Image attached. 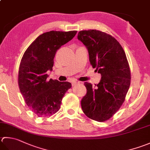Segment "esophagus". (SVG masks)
Here are the masks:
<instances>
[{
    "mask_svg": "<svg viewBox=\"0 0 150 150\" xmlns=\"http://www.w3.org/2000/svg\"><path fill=\"white\" fill-rule=\"evenodd\" d=\"M78 83H79V82H77V81H73V82H72V83H71V84H72V86H75V85H76V84H78Z\"/></svg>",
    "mask_w": 150,
    "mask_h": 150,
    "instance_id": "esophagus-1",
    "label": "esophagus"
}]
</instances>
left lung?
<instances>
[{"label": "left lung", "instance_id": "1", "mask_svg": "<svg viewBox=\"0 0 150 150\" xmlns=\"http://www.w3.org/2000/svg\"><path fill=\"white\" fill-rule=\"evenodd\" d=\"M77 38L86 47L89 60L101 79L92 86L86 82L87 93L81 100L85 115L99 122L107 121L121 107L131 83V71L124 50L105 32L82 30Z\"/></svg>", "mask_w": 150, "mask_h": 150}]
</instances>
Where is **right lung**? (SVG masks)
I'll use <instances>...</instances> for the list:
<instances>
[{"instance_id":"add662e5","label":"right lung","mask_w":150,"mask_h":150,"mask_svg":"<svg viewBox=\"0 0 150 150\" xmlns=\"http://www.w3.org/2000/svg\"><path fill=\"white\" fill-rule=\"evenodd\" d=\"M77 32H45L30 44L23 56L19 68V90L28 107L39 117L58 112L64 96L71 88L69 82L49 80L47 71L52 70L57 50L71 40Z\"/></svg>"}]
</instances>
